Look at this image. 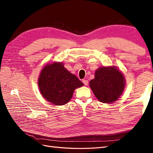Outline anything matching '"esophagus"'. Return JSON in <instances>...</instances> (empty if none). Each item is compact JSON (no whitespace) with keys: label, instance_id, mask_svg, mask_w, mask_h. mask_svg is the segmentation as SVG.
<instances>
[{"label":"esophagus","instance_id":"esophagus-1","mask_svg":"<svg viewBox=\"0 0 153 153\" xmlns=\"http://www.w3.org/2000/svg\"><path fill=\"white\" fill-rule=\"evenodd\" d=\"M82 82H83V83H84V84L86 86L88 85V84H89V82H88V80H83Z\"/></svg>","mask_w":153,"mask_h":153}]
</instances>
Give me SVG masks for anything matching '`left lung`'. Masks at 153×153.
Wrapping results in <instances>:
<instances>
[{
    "label": "left lung",
    "instance_id": "8db88e82",
    "mask_svg": "<svg viewBox=\"0 0 153 153\" xmlns=\"http://www.w3.org/2000/svg\"><path fill=\"white\" fill-rule=\"evenodd\" d=\"M126 85L123 73L117 67L101 66L95 71L89 86L96 98L103 103H112L121 96Z\"/></svg>",
    "mask_w": 153,
    "mask_h": 153
}]
</instances>
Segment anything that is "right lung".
<instances>
[{
    "label": "right lung",
    "mask_w": 153,
    "mask_h": 153,
    "mask_svg": "<svg viewBox=\"0 0 153 153\" xmlns=\"http://www.w3.org/2000/svg\"><path fill=\"white\" fill-rule=\"evenodd\" d=\"M38 85L43 98L55 105H64L71 99L76 88L84 84L64 68L62 62L48 64L41 71Z\"/></svg>",
    "instance_id": "add662e5"
}]
</instances>
